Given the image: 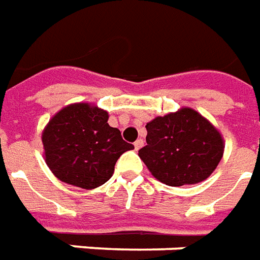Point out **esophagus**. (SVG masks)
<instances>
[{
    "label": "esophagus",
    "instance_id": "obj_1",
    "mask_svg": "<svg viewBox=\"0 0 260 260\" xmlns=\"http://www.w3.org/2000/svg\"><path fill=\"white\" fill-rule=\"evenodd\" d=\"M134 146H135L136 150H139V149H141V147L143 146V139H138V141H136L135 143H134Z\"/></svg>",
    "mask_w": 260,
    "mask_h": 260
}]
</instances>
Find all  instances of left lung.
<instances>
[{"label":"left lung","instance_id":"8db88e82","mask_svg":"<svg viewBox=\"0 0 260 260\" xmlns=\"http://www.w3.org/2000/svg\"><path fill=\"white\" fill-rule=\"evenodd\" d=\"M139 157L154 178L170 186L191 185L210 177L224 153L221 134L189 107L146 124Z\"/></svg>","mask_w":260,"mask_h":260}]
</instances>
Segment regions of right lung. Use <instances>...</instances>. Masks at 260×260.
<instances>
[{
  "instance_id": "add662e5",
  "label": "right lung",
  "mask_w": 260,
  "mask_h": 260,
  "mask_svg": "<svg viewBox=\"0 0 260 260\" xmlns=\"http://www.w3.org/2000/svg\"><path fill=\"white\" fill-rule=\"evenodd\" d=\"M108 113L89 103L64 107L50 119L42 135L48 169L62 182L93 189L107 182L122 153L134 149Z\"/></svg>"
}]
</instances>
